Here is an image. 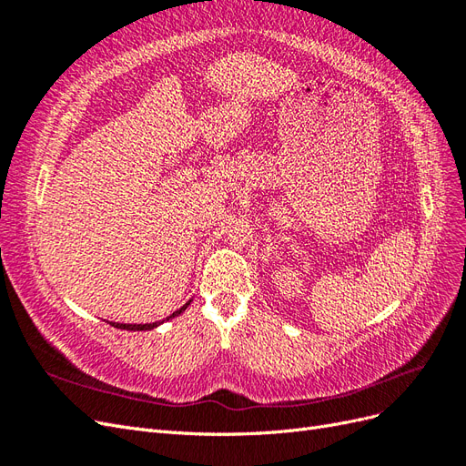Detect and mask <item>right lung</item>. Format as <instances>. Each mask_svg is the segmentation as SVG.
I'll list each match as a JSON object with an SVG mask.
<instances>
[{
	"label": "right lung",
	"instance_id": "right-lung-1",
	"mask_svg": "<svg viewBox=\"0 0 466 466\" xmlns=\"http://www.w3.org/2000/svg\"><path fill=\"white\" fill-rule=\"evenodd\" d=\"M190 305V301L187 303V305H182L180 309H177V311L173 313V315H168L165 320H168V319H175V317H178L182 311H185V309ZM163 320H159V322H149V324H122V322H110L112 327H116V329H122V330H151V329H155V327H159Z\"/></svg>",
	"mask_w": 466,
	"mask_h": 466
}]
</instances>
